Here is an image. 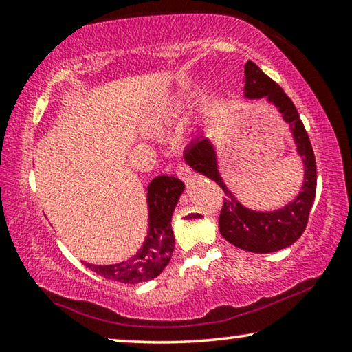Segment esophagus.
<instances>
[{"label":"esophagus","mask_w":352,"mask_h":352,"mask_svg":"<svg viewBox=\"0 0 352 352\" xmlns=\"http://www.w3.org/2000/svg\"><path fill=\"white\" fill-rule=\"evenodd\" d=\"M177 175L180 177L182 180L188 182V180H189V177H191V169H189V167H188L186 164L180 163V164L177 166Z\"/></svg>","instance_id":"esophagus-1"}]
</instances>
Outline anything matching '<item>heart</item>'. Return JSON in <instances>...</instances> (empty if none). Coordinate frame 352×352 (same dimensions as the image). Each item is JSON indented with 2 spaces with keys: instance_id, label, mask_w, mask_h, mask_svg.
I'll use <instances>...</instances> for the list:
<instances>
[{
  "instance_id": "1",
  "label": "heart",
  "mask_w": 352,
  "mask_h": 352,
  "mask_svg": "<svg viewBox=\"0 0 352 352\" xmlns=\"http://www.w3.org/2000/svg\"><path fill=\"white\" fill-rule=\"evenodd\" d=\"M183 109V98L180 96H174L167 98L166 102L156 106L155 109L147 113L144 119V130L148 133H160L166 130Z\"/></svg>"
}]
</instances>
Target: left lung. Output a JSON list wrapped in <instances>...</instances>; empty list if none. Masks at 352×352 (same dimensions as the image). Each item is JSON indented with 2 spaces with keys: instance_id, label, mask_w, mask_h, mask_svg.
Wrapping results in <instances>:
<instances>
[{
  "instance_id": "left-lung-1",
  "label": "left lung",
  "mask_w": 352,
  "mask_h": 352,
  "mask_svg": "<svg viewBox=\"0 0 352 352\" xmlns=\"http://www.w3.org/2000/svg\"><path fill=\"white\" fill-rule=\"evenodd\" d=\"M243 94L248 100H261L272 104L288 124L296 153L302 161L304 177L300 191L280 208L261 211L239 202L227 188L219 170L214 142L208 136L192 139L185 150V161L192 170L214 180L224 189V208L219 216V232L228 243L254 254H270L292 246L302 235L316 192V163L310 139L292 100L254 63L244 64Z\"/></svg>"
}]
</instances>
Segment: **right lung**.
Masks as SVG:
<instances>
[{
	"instance_id": "1",
	"label": "right lung",
	"mask_w": 352,
	"mask_h": 352,
	"mask_svg": "<svg viewBox=\"0 0 352 352\" xmlns=\"http://www.w3.org/2000/svg\"><path fill=\"white\" fill-rule=\"evenodd\" d=\"M185 191V183L175 177L160 175L147 186V235L142 246L128 260L113 265L85 263L98 276L120 283H141L152 280L169 265L175 248L172 232V214Z\"/></svg>"
}]
</instances>
